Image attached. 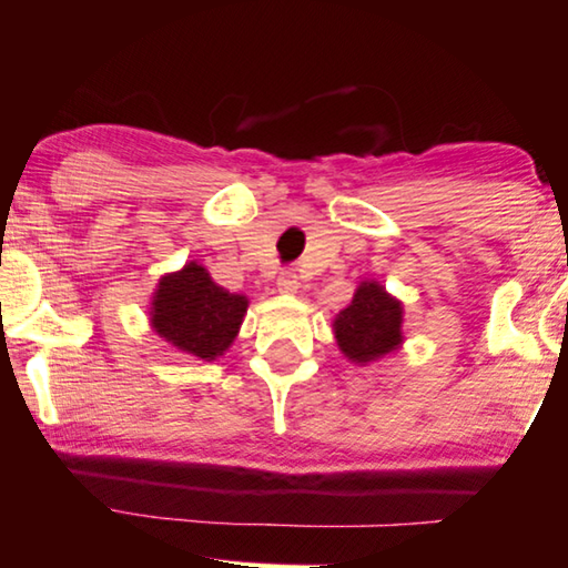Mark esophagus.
<instances>
[{
	"mask_svg": "<svg viewBox=\"0 0 568 568\" xmlns=\"http://www.w3.org/2000/svg\"><path fill=\"white\" fill-rule=\"evenodd\" d=\"M276 286L282 294H296V290H300V276H296L294 268H284L276 278Z\"/></svg>",
	"mask_w": 568,
	"mask_h": 568,
	"instance_id": "1",
	"label": "esophagus"
}]
</instances>
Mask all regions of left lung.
Segmentation results:
<instances>
[{
    "label": "left lung",
    "instance_id": "8db88e82",
    "mask_svg": "<svg viewBox=\"0 0 568 568\" xmlns=\"http://www.w3.org/2000/svg\"><path fill=\"white\" fill-rule=\"evenodd\" d=\"M334 337L349 362L367 365L403 345V304L383 284L362 282L334 320Z\"/></svg>",
    "mask_w": 568,
    "mask_h": 568
}]
</instances>
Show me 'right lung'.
Segmentation results:
<instances>
[{"label":"right lung","instance_id":"add662e5","mask_svg":"<svg viewBox=\"0 0 568 568\" xmlns=\"http://www.w3.org/2000/svg\"><path fill=\"white\" fill-rule=\"evenodd\" d=\"M246 306V296L226 292L213 282L206 268L191 262L158 282L151 324L158 337L179 352L216 359L236 339Z\"/></svg>","mask_w":568,"mask_h":568}]
</instances>
